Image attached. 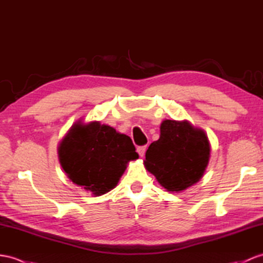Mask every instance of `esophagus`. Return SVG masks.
I'll return each mask as SVG.
<instances>
[{"mask_svg": "<svg viewBox=\"0 0 263 263\" xmlns=\"http://www.w3.org/2000/svg\"><path fill=\"white\" fill-rule=\"evenodd\" d=\"M145 152H146V146H138V147H137V153H138V155H139L140 157L144 156Z\"/></svg>", "mask_w": 263, "mask_h": 263, "instance_id": "obj_1", "label": "esophagus"}]
</instances>
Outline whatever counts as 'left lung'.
Wrapping results in <instances>:
<instances>
[{
    "label": "left lung",
    "instance_id": "8db88e82",
    "mask_svg": "<svg viewBox=\"0 0 263 263\" xmlns=\"http://www.w3.org/2000/svg\"><path fill=\"white\" fill-rule=\"evenodd\" d=\"M203 129L187 120H164L161 136L146 152L145 167L170 192H181L200 181L210 158Z\"/></svg>",
    "mask_w": 263,
    "mask_h": 263
}]
</instances>
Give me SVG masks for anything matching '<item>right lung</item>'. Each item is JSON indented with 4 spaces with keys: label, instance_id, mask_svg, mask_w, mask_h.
Segmentation results:
<instances>
[{
    "label": "right lung",
    "instance_id": "obj_1",
    "mask_svg": "<svg viewBox=\"0 0 263 263\" xmlns=\"http://www.w3.org/2000/svg\"><path fill=\"white\" fill-rule=\"evenodd\" d=\"M58 154L70 180L97 196L116 186L127 164L138 158L129 136L98 121L76 123Z\"/></svg>",
    "mask_w": 263,
    "mask_h": 263
}]
</instances>
